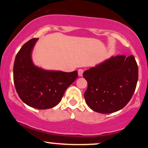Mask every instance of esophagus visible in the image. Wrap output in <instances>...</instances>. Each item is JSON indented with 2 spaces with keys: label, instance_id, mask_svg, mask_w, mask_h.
I'll return each instance as SVG.
<instances>
[{
  "label": "esophagus",
  "instance_id": "34e87169",
  "mask_svg": "<svg viewBox=\"0 0 148 148\" xmlns=\"http://www.w3.org/2000/svg\"><path fill=\"white\" fill-rule=\"evenodd\" d=\"M83 73H84V69H79V70H78V74H79V76H83Z\"/></svg>",
  "mask_w": 148,
  "mask_h": 148
}]
</instances>
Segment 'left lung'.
<instances>
[{
    "instance_id": "8db88e82",
    "label": "left lung",
    "mask_w": 148,
    "mask_h": 148,
    "mask_svg": "<svg viewBox=\"0 0 148 148\" xmlns=\"http://www.w3.org/2000/svg\"><path fill=\"white\" fill-rule=\"evenodd\" d=\"M88 82L84 98L88 106L100 113H111L124 108L133 96L138 77L133 56H112L85 71Z\"/></svg>"
}]
</instances>
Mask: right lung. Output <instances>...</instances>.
Segmentation results:
<instances>
[{
    "label": "right lung",
    "instance_id": "add662e5",
    "mask_svg": "<svg viewBox=\"0 0 148 148\" xmlns=\"http://www.w3.org/2000/svg\"><path fill=\"white\" fill-rule=\"evenodd\" d=\"M38 38L24 44L15 58L13 78L20 99L25 104L38 109L56 106L66 89L78 77V72L49 71L33 64L31 54Z\"/></svg>",
    "mask_w": 148,
    "mask_h": 148
}]
</instances>
